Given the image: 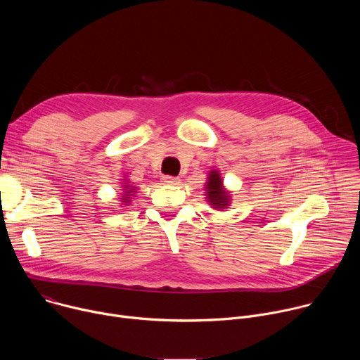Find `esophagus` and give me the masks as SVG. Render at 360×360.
I'll return each instance as SVG.
<instances>
[{"label": "esophagus", "instance_id": "esophagus-1", "mask_svg": "<svg viewBox=\"0 0 360 360\" xmlns=\"http://www.w3.org/2000/svg\"><path fill=\"white\" fill-rule=\"evenodd\" d=\"M162 182H165V184H169V185H176V184L179 182V178H176V176H169V175H165V176H162Z\"/></svg>", "mask_w": 360, "mask_h": 360}]
</instances>
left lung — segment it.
<instances>
[{"instance_id": "8db88e82", "label": "left lung", "mask_w": 360, "mask_h": 360, "mask_svg": "<svg viewBox=\"0 0 360 360\" xmlns=\"http://www.w3.org/2000/svg\"><path fill=\"white\" fill-rule=\"evenodd\" d=\"M208 198L215 208H225L228 207V195L222 189L221 178L217 172H211L210 182H208Z\"/></svg>"}]
</instances>
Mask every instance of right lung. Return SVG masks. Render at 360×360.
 <instances>
[{"label": "right lung", "instance_id": "1", "mask_svg": "<svg viewBox=\"0 0 360 360\" xmlns=\"http://www.w3.org/2000/svg\"><path fill=\"white\" fill-rule=\"evenodd\" d=\"M125 188H127V189H125V193H132V189H129L128 186H125ZM122 199H124V202H128V200H129V199H128V196H124Z\"/></svg>", "mask_w": 360, "mask_h": 360}]
</instances>
